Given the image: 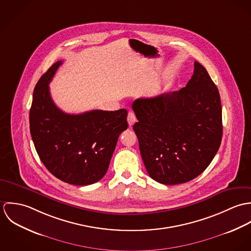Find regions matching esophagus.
Segmentation results:
<instances>
[{"label": "esophagus", "mask_w": 251, "mask_h": 251, "mask_svg": "<svg viewBox=\"0 0 251 251\" xmlns=\"http://www.w3.org/2000/svg\"><path fill=\"white\" fill-rule=\"evenodd\" d=\"M127 122H128V125H129L130 126L136 122L135 114H134L132 111H129V112H128V115H127Z\"/></svg>", "instance_id": "esophagus-1"}]
</instances>
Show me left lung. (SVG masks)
Here are the masks:
<instances>
[{"mask_svg":"<svg viewBox=\"0 0 251 251\" xmlns=\"http://www.w3.org/2000/svg\"><path fill=\"white\" fill-rule=\"evenodd\" d=\"M133 126L145 167L151 179L179 184L196 178L210 165L222 138L219 92L206 69L194 72L179 91L137 100Z\"/></svg>","mask_w":251,"mask_h":251,"instance_id":"left-lung-1","label":"left lung"}]
</instances>
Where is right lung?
<instances>
[{
    "instance_id": "1",
    "label": "right lung",
    "mask_w": 251,
    "mask_h": 251,
    "mask_svg": "<svg viewBox=\"0 0 251 251\" xmlns=\"http://www.w3.org/2000/svg\"><path fill=\"white\" fill-rule=\"evenodd\" d=\"M62 64L55 63L36 83L30 110L31 135L40 160L52 175L71 184L88 185L106 174L119 135L127 128V111L63 112L49 91Z\"/></svg>"
}]
</instances>
